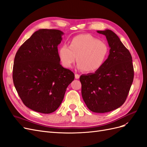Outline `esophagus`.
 I'll return each instance as SVG.
<instances>
[{
  "instance_id": "1",
  "label": "esophagus",
  "mask_w": 147,
  "mask_h": 147,
  "mask_svg": "<svg viewBox=\"0 0 147 147\" xmlns=\"http://www.w3.org/2000/svg\"><path fill=\"white\" fill-rule=\"evenodd\" d=\"M75 78L76 79H78L80 78V75L77 74H75Z\"/></svg>"
}]
</instances>
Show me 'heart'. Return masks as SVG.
I'll use <instances>...</instances> for the list:
<instances>
[{
  "mask_svg": "<svg viewBox=\"0 0 147 147\" xmlns=\"http://www.w3.org/2000/svg\"><path fill=\"white\" fill-rule=\"evenodd\" d=\"M108 53L107 43L90 34L77 35L71 40L69 47L63 45L58 51L60 61L64 67L70 68L77 59L78 69L86 72L100 69Z\"/></svg>",
  "mask_w": 147,
  "mask_h": 147,
  "instance_id": "obj_1",
  "label": "heart"
}]
</instances>
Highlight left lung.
Returning <instances> with one entry per match:
<instances>
[{
	"instance_id": "left-lung-1",
	"label": "left lung",
	"mask_w": 147,
	"mask_h": 147,
	"mask_svg": "<svg viewBox=\"0 0 147 147\" xmlns=\"http://www.w3.org/2000/svg\"><path fill=\"white\" fill-rule=\"evenodd\" d=\"M105 35L110 48L104 65L93 74L82 75V95L84 103L95 113L111 112L126 101L134 79L130 52L112 30H97Z\"/></svg>"
}]
</instances>
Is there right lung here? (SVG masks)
I'll list each match as a JSON object with an SVG mask.
<instances>
[{"label":"right lung","mask_w":147,"mask_h":147,"mask_svg":"<svg viewBox=\"0 0 147 147\" xmlns=\"http://www.w3.org/2000/svg\"><path fill=\"white\" fill-rule=\"evenodd\" d=\"M63 34L57 29H39L16 53L13 83L23 104L35 112H55L74 80L72 71L60 64L57 46Z\"/></svg>","instance_id":"right-lung-1"}]
</instances>
